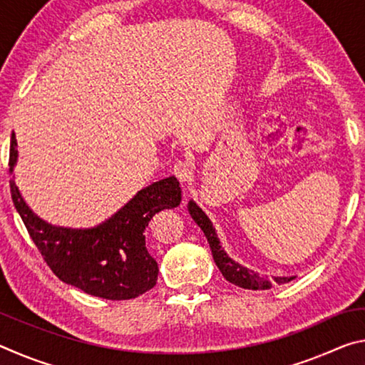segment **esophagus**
I'll list each match as a JSON object with an SVG mask.
<instances>
[{"instance_id":"obj_1","label":"esophagus","mask_w":365,"mask_h":365,"mask_svg":"<svg viewBox=\"0 0 365 365\" xmlns=\"http://www.w3.org/2000/svg\"><path fill=\"white\" fill-rule=\"evenodd\" d=\"M174 174L180 183H188L191 180V177H193V170H191V165L187 160H178L174 165Z\"/></svg>"}]
</instances>
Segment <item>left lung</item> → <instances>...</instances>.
Returning <instances> with one entry per match:
<instances>
[{
  "label": "left lung",
  "mask_w": 365,
  "mask_h": 365,
  "mask_svg": "<svg viewBox=\"0 0 365 365\" xmlns=\"http://www.w3.org/2000/svg\"><path fill=\"white\" fill-rule=\"evenodd\" d=\"M188 211L191 219H193L197 227L205 232L207 243L211 246L214 262L227 282L246 289H269L277 285V283L282 285V283H288L294 279V277H272V279H262V277H259V274H256L255 270L233 261V259L227 255L225 250L220 246V240L217 237V233H215V228L212 227V222L209 220L206 212L202 211L193 200H190L188 202Z\"/></svg>",
  "instance_id": "left-lung-1"
}]
</instances>
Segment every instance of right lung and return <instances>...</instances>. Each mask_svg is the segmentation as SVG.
<instances>
[{"label": "right lung", "instance_id": "right-lung-1", "mask_svg": "<svg viewBox=\"0 0 365 365\" xmlns=\"http://www.w3.org/2000/svg\"><path fill=\"white\" fill-rule=\"evenodd\" d=\"M17 141L12 133L9 174L12 202L43 259L59 280L103 299H132L158 282V262L146 248L145 230L154 214L182 201L172 175L141 188L127 205L100 225L71 228L48 224L24 201L14 180Z\"/></svg>", "mask_w": 365, "mask_h": 365}]
</instances>
